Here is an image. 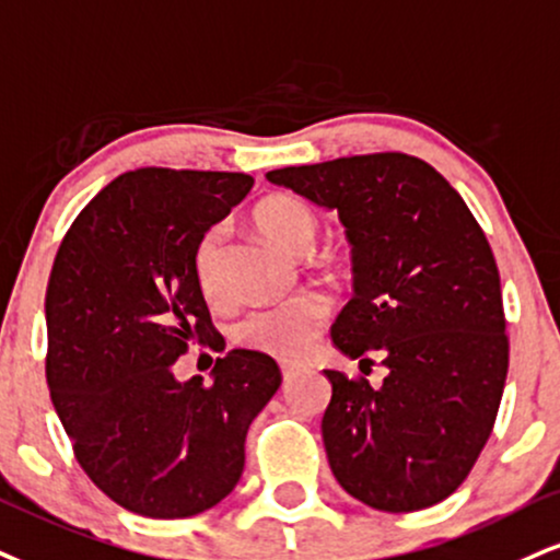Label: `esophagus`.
Instances as JSON below:
<instances>
[{
    "label": "esophagus",
    "instance_id": "esophagus-1",
    "mask_svg": "<svg viewBox=\"0 0 560 560\" xmlns=\"http://www.w3.org/2000/svg\"><path fill=\"white\" fill-rule=\"evenodd\" d=\"M298 373H300L298 365H281V378H284V383H292L298 378Z\"/></svg>",
    "mask_w": 560,
    "mask_h": 560
}]
</instances>
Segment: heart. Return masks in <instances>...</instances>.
Instances as JSON below:
<instances>
[{"label":"heart","instance_id":"heart-1","mask_svg":"<svg viewBox=\"0 0 560 560\" xmlns=\"http://www.w3.org/2000/svg\"><path fill=\"white\" fill-rule=\"evenodd\" d=\"M255 226L262 237H268L281 250L302 255L315 245L318 237V215L305 200L294 195H271L258 203L253 213ZM224 234L211 229L195 247V279L208 302L224 300ZM328 318V302L318 292H302L298 298L276 302L271 307H260L247 313L234 328V339L253 352L276 357V360H302L315 339L323 323Z\"/></svg>","mask_w":560,"mask_h":560}]
</instances>
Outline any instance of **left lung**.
Here are the masks:
<instances>
[{"instance_id":"left-lung-1","label":"left lung","mask_w":560,"mask_h":560,"mask_svg":"<svg viewBox=\"0 0 560 560\" xmlns=\"http://www.w3.org/2000/svg\"><path fill=\"white\" fill-rule=\"evenodd\" d=\"M266 179L339 211L354 298L331 339L360 368L378 354L388 370L378 388L326 370L334 394L320 430L334 477L390 514L441 503L475 467L506 386L488 237L443 174L407 153L287 166Z\"/></svg>"}]
</instances>
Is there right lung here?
<instances>
[{
    "mask_svg": "<svg viewBox=\"0 0 560 560\" xmlns=\"http://www.w3.org/2000/svg\"><path fill=\"white\" fill-rule=\"evenodd\" d=\"M240 172L135 170L88 203L46 287V381L83 472L114 503L185 518L232 493L250 422L281 386L268 354L232 349L174 378L190 341L215 347L195 247L250 192Z\"/></svg>",
    "mask_w": 560,
    "mask_h": 560,
    "instance_id": "1",
    "label": "right lung"
}]
</instances>
